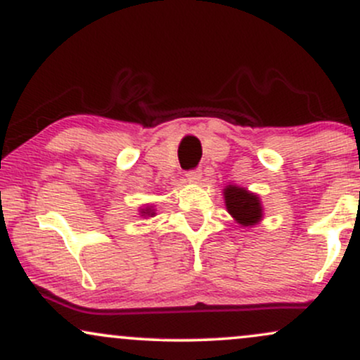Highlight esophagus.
<instances>
[{
  "mask_svg": "<svg viewBox=\"0 0 360 360\" xmlns=\"http://www.w3.org/2000/svg\"><path fill=\"white\" fill-rule=\"evenodd\" d=\"M202 179V172L200 169H191V172H187V180L188 181H199Z\"/></svg>",
  "mask_w": 360,
  "mask_h": 360,
  "instance_id": "34e87169",
  "label": "esophagus"
}]
</instances>
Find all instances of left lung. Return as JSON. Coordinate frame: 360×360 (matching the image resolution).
<instances>
[{
  "label": "left lung",
  "mask_w": 360,
  "mask_h": 360,
  "mask_svg": "<svg viewBox=\"0 0 360 360\" xmlns=\"http://www.w3.org/2000/svg\"><path fill=\"white\" fill-rule=\"evenodd\" d=\"M226 207L234 219L243 226H253L262 217V205L257 195L246 192L245 188L229 185L224 188Z\"/></svg>",
  "instance_id": "8db88e82"
}]
</instances>
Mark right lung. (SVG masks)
I'll list each match as a JSON object with an SVG mask.
<instances>
[{"instance_id": "add662e5", "label": "right lung", "mask_w": 360, "mask_h": 360, "mask_svg": "<svg viewBox=\"0 0 360 360\" xmlns=\"http://www.w3.org/2000/svg\"><path fill=\"white\" fill-rule=\"evenodd\" d=\"M143 214H146V216H151V211H149V209H146V211H143Z\"/></svg>"}]
</instances>
